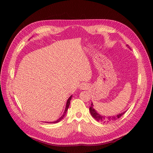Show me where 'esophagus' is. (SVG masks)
<instances>
[{"label":"esophagus","mask_w":153,"mask_h":153,"mask_svg":"<svg viewBox=\"0 0 153 153\" xmlns=\"http://www.w3.org/2000/svg\"><path fill=\"white\" fill-rule=\"evenodd\" d=\"M88 88H89V85L86 83H83L80 86V89H82V90H85V89H87Z\"/></svg>","instance_id":"34e87169"}]
</instances>
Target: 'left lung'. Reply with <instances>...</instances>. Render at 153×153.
I'll list each match as a JSON object with an SVG mask.
<instances>
[{"instance_id": "1", "label": "left lung", "mask_w": 153, "mask_h": 153, "mask_svg": "<svg viewBox=\"0 0 153 153\" xmlns=\"http://www.w3.org/2000/svg\"><path fill=\"white\" fill-rule=\"evenodd\" d=\"M127 47H128V45H127ZM128 48H129L128 47ZM130 49V48H129ZM93 104L91 102V105L90 108H89V112L91 113V114L93 116V118H95L97 121L100 122L102 123H106V122H111L114 121V120H117L118 118H120L122 116H123L124 114L126 113V111H124L123 112H122L121 114H117L115 116H105L100 114L98 112L96 111V110L93 108Z\"/></svg>"}]
</instances>
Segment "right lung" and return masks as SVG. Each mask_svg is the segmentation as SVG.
<instances>
[{"label":"right lung","instance_id":"right-lung-1","mask_svg":"<svg viewBox=\"0 0 153 153\" xmlns=\"http://www.w3.org/2000/svg\"><path fill=\"white\" fill-rule=\"evenodd\" d=\"M71 97H72V95H71L69 98H68V100H67V102H66V108H65V110H64V113H63V114L61 116V117L60 118H58L57 120H55V121H54V122H45L46 123H58V122H59L60 120H62L63 118H64V116L66 115V112H67V111H68V107H69V106H70V100H71Z\"/></svg>","mask_w":153,"mask_h":153}]
</instances>
